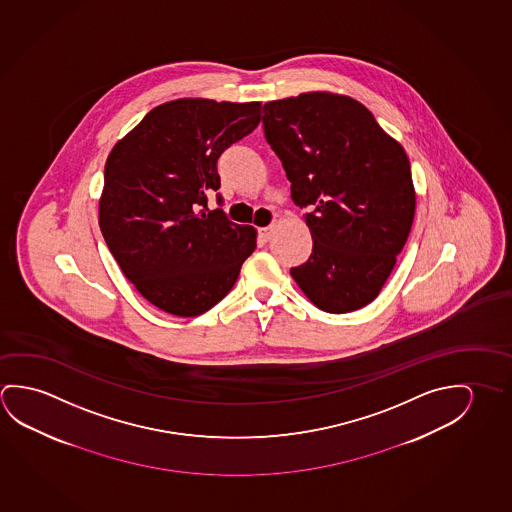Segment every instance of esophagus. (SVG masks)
<instances>
[{
	"label": "esophagus",
	"mask_w": 512,
	"mask_h": 512,
	"mask_svg": "<svg viewBox=\"0 0 512 512\" xmlns=\"http://www.w3.org/2000/svg\"><path fill=\"white\" fill-rule=\"evenodd\" d=\"M274 231H276V226H274V224H270V226H267V228H261L260 229L261 242H268V240H270V238H272V235H274Z\"/></svg>",
	"instance_id": "1"
}]
</instances>
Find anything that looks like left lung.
<instances>
[{"label":"left lung","instance_id":"left-lung-1","mask_svg":"<svg viewBox=\"0 0 512 512\" xmlns=\"http://www.w3.org/2000/svg\"><path fill=\"white\" fill-rule=\"evenodd\" d=\"M265 138L313 238L292 277L327 313L374 301L414 219L406 151L356 99L308 92L263 106Z\"/></svg>","mask_w":512,"mask_h":512}]
</instances>
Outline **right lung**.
Listing matches in <instances>:
<instances>
[{
  "mask_svg": "<svg viewBox=\"0 0 512 512\" xmlns=\"http://www.w3.org/2000/svg\"><path fill=\"white\" fill-rule=\"evenodd\" d=\"M260 103L176 99L115 144L99 228L124 276L156 308L197 317L222 301L256 249V231L208 210L217 162L256 130ZM222 206V195L217 194Z\"/></svg>",
  "mask_w": 512,
  "mask_h": 512,
  "instance_id": "add662e5",
  "label": "right lung"
}]
</instances>
